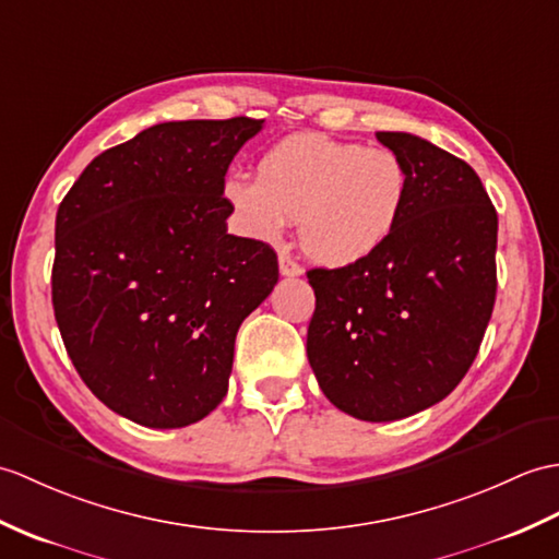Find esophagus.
Segmentation results:
<instances>
[{
	"label": "esophagus",
	"mask_w": 559,
	"mask_h": 559,
	"mask_svg": "<svg viewBox=\"0 0 559 559\" xmlns=\"http://www.w3.org/2000/svg\"><path fill=\"white\" fill-rule=\"evenodd\" d=\"M278 269H281V276H302L305 274V269L297 264L290 254L278 257Z\"/></svg>",
	"instance_id": "obj_1"
}]
</instances>
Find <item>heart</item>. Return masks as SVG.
<instances>
[{
	"label": "heart",
	"mask_w": 559,
	"mask_h": 559,
	"mask_svg": "<svg viewBox=\"0 0 559 559\" xmlns=\"http://www.w3.org/2000/svg\"><path fill=\"white\" fill-rule=\"evenodd\" d=\"M407 192L397 152L321 133L283 138L259 157L257 178L224 180V200L250 238L278 242L297 221L305 254L335 269L367 262L393 238Z\"/></svg>",
	"instance_id": "b5f03b06"
}]
</instances>
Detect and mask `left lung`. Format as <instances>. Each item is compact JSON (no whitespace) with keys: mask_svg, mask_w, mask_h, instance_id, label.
I'll return each mask as SVG.
<instances>
[{"mask_svg":"<svg viewBox=\"0 0 559 559\" xmlns=\"http://www.w3.org/2000/svg\"><path fill=\"white\" fill-rule=\"evenodd\" d=\"M409 171L393 238L367 262L307 271V357L335 407L395 421L455 391L496 305L498 214L474 168L412 133H376Z\"/></svg>","mask_w":559,"mask_h":559,"instance_id":"1","label":"left lung"}]
</instances>
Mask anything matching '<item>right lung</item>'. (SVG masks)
I'll return each instance as SVG.
<instances>
[{
  "label": "right lung",
  "instance_id": "add662e5",
  "mask_svg": "<svg viewBox=\"0 0 559 559\" xmlns=\"http://www.w3.org/2000/svg\"><path fill=\"white\" fill-rule=\"evenodd\" d=\"M264 119L168 121L102 152L59 204L51 305L85 385L150 428L228 393L245 317L278 283L271 245L230 236L224 176Z\"/></svg>",
  "mask_w": 559,
  "mask_h": 559
}]
</instances>
